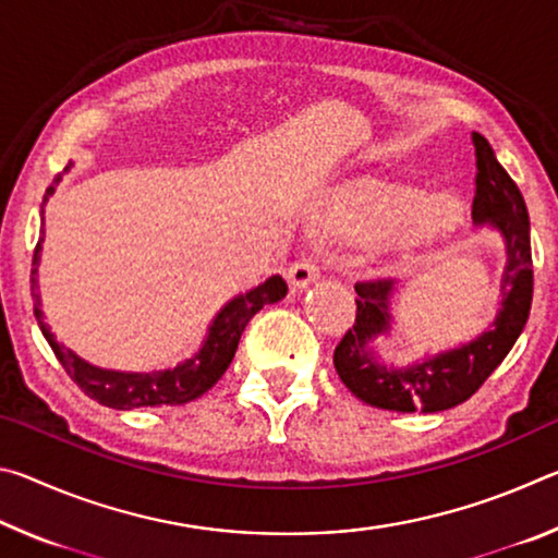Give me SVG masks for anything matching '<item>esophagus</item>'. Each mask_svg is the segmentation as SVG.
Here are the masks:
<instances>
[{
  "mask_svg": "<svg viewBox=\"0 0 558 558\" xmlns=\"http://www.w3.org/2000/svg\"><path fill=\"white\" fill-rule=\"evenodd\" d=\"M319 276V266L315 256H300L295 263H292L288 270V280L292 290H300L313 282Z\"/></svg>",
  "mask_w": 558,
  "mask_h": 558,
  "instance_id": "34e87169",
  "label": "esophagus"
}]
</instances>
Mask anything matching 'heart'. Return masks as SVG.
<instances>
[{"mask_svg": "<svg viewBox=\"0 0 558 558\" xmlns=\"http://www.w3.org/2000/svg\"><path fill=\"white\" fill-rule=\"evenodd\" d=\"M460 219L462 204L456 196L423 202L415 189L386 182L352 184L332 204L337 231L354 239H379L409 222V241H428L456 229Z\"/></svg>", "mask_w": 558, "mask_h": 558, "instance_id": "heart-1", "label": "heart"}]
</instances>
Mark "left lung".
Listing matches in <instances>:
<instances>
[{
  "instance_id": "1",
  "label": "left lung",
  "mask_w": 558,
  "mask_h": 558,
  "mask_svg": "<svg viewBox=\"0 0 558 558\" xmlns=\"http://www.w3.org/2000/svg\"><path fill=\"white\" fill-rule=\"evenodd\" d=\"M475 145V199L472 219L489 223L505 235L507 270L502 276V310L487 332L470 344L450 349L426 362L393 369L376 362L369 342L389 329L391 278L359 280L356 317L335 347V369L356 399L376 409L396 413H438L468 401L487 381L502 359L514 347L532 307L534 272L532 243H529V214L512 177L497 162L487 140L472 132Z\"/></svg>"
}]
</instances>
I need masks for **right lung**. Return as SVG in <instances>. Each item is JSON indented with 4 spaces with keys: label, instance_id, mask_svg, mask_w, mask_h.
<instances>
[{
    "label": "right lung",
    "instance_id": "obj_1",
    "mask_svg": "<svg viewBox=\"0 0 558 558\" xmlns=\"http://www.w3.org/2000/svg\"><path fill=\"white\" fill-rule=\"evenodd\" d=\"M51 194H53V184L46 189L44 204L49 202ZM39 253H41V241L36 243L34 260H32L34 286H36V272H39ZM286 292H288L286 280L280 276H272L263 282V286L245 292V295L233 298L229 305L216 315L214 325L209 327V337H206L199 354L186 359L184 364L174 366V369L149 372V374L98 369V366H93L88 362H83L81 356H75L71 349H63L49 332V327L44 325V313L39 307L41 300L36 292H34V300H36L34 315L39 319L41 332L46 337V342L51 344L56 359L63 364L65 374L81 386V391L90 396L93 401L108 405V409L130 411V409H140V405H179V403L199 399V396L209 391L211 386L221 379L223 372L229 369L235 349H239V339L243 335L245 325L251 323V317L256 315L258 310H263V305H270V302H278L286 298Z\"/></svg>",
    "mask_w": 558,
    "mask_h": 558
}]
</instances>
